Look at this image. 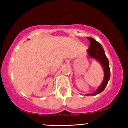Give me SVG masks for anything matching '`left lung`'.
<instances>
[{
  "mask_svg": "<svg viewBox=\"0 0 128 128\" xmlns=\"http://www.w3.org/2000/svg\"><path fill=\"white\" fill-rule=\"evenodd\" d=\"M87 38L89 40L90 43L89 49H87L88 55L91 58L96 59L100 64L104 72V77L102 82L98 86L96 91H95V92H92V93L85 94L86 96H96L105 90L110 79L109 61L105 55V51H104L102 45L99 42L95 40L93 38L87 37Z\"/></svg>",
  "mask_w": 128,
  "mask_h": 128,
  "instance_id": "1",
  "label": "left lung"
}]
</instances>
